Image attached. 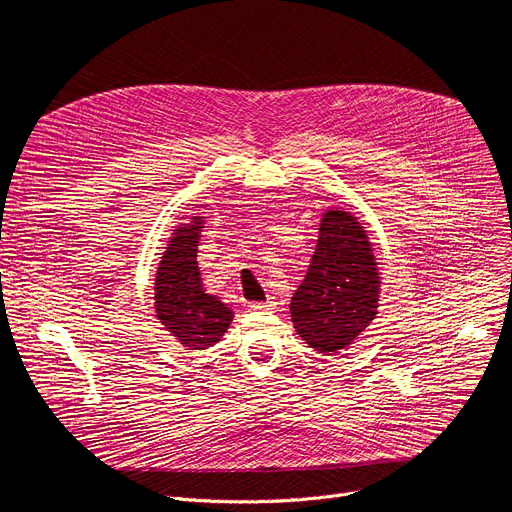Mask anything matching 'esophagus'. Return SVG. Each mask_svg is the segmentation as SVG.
Segmentation results:
<instances>
[{
	"label": "esophagus",
	"mask_w": 512,
	"mask_h": 512,
	"mask_svg": "<svg viewBox=\"0 0 512 512\" xmlns=\"http://www.w3.org/2000/svg\"><path fill=\"white\" fill-rule=\"evenodd\" d=\"M275 304L277 302L273 298H269L267 302H253V304H249V308L255 312H269V310H275Z\"/></svg>",
	"instance_id": "34e87169"
}]
</instances>
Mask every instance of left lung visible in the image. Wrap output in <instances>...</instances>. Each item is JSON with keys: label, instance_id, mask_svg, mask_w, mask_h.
<instances>
[{"label": "left lung", "instance_id": "left-lung-1", "mask_svg": "<svg viewBox=\"0 0 512 512\" xmlns=\"http://www.w3.org/2000/svg\"><path fill=\"white\" fill-rule=\"evenodd\" d=\"M308 273L289 304L300 338L322 354L348 348L377 318L381 273L373 243L354 214H322Z\"/></svg>", "mask_w": 512, "mask_h": 512}]
</instances>
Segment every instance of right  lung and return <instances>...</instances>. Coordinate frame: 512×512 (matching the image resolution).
Masks as SVG:
<instances>
[{"label":"right lung","instance_id":"1","mask_svg":"<svg viewBox=\"0 0 512 512\" xmlns=\"http://www.w3.org/2000/svg\"><path fill=\"white\" fill-rule=\"evenodd\" d=\"M202 214L174 229L158 263L154 308L162 326L188 350H204L221 340L233 322V310L206 294L196 253L204 229Z\"/></svg>","mask_w":512,"mask_h":512}]
</instances>
